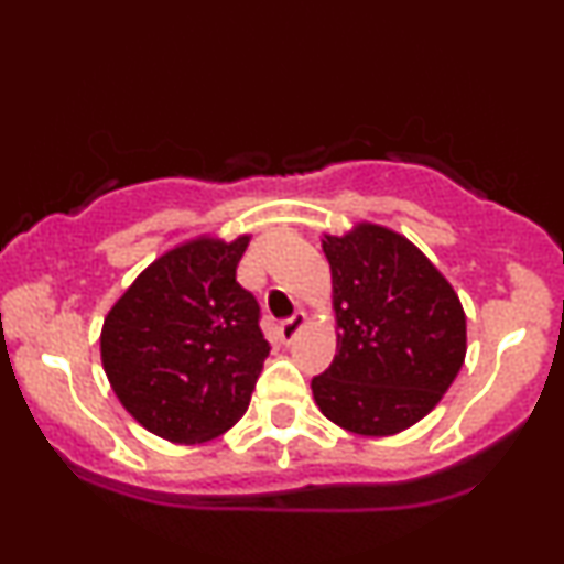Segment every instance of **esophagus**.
Returning <instances> with one entry per match:
<instances>
[{"instance_id":"34e87169","label":"esophagus","mask_w":564,"mask_h":564,"mask_svg":"<svg viewBox=\"0 0 564 564\" xmlns=\"http://www.w3.org/2000/svg\"><path fill=\"white\" fill-rule=\"evenodd\" d=\"M304 321H307V315H304V313H294V315H291V318L283 321L281 326H278V336H281V341H286V345H291V341H294V336L302 332Z\"/></svg>"}]
</instances>
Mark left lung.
Instances as JSON below:
<instances>
[{"instance_id":"1","label":"left lung","mask_w":564,"mask_h":564,"mask_svg":"<svg viewBox=\"0 0 564 564\" xmlns=\"http://www.w3.org/2000/svg\"><path fill=\"white\" fill-rule=\"evenodd\" d=\"M323 251L339 334L332 366L313 377L315 403L355 435L408 430L462 371V302L416 246L379 225L326 236Z\"/></svg>"}]
</instances>
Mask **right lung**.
<instances>
[{"label": "right lung", "instance_id": "obj_1", "mask_svg": "<svg viewBox=\"0 0 564 564\" xmlns=\"http://www.w3.org/2000/svg\"><path fill=\"white\" fill-rule=\"evenodd\" d=\"M246 246L196 238L166 251L102 323L108 381L153 435L204 443L249 408L270 345L260 304L236 281Z\"/></svg>", "mask_w": 564, "mask_h": 564}]
</instances>
